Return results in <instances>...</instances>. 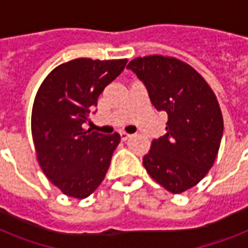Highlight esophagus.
<instances>
[{
    "instance_id": "esophagus-1",
    "label": "esophagus",
    "mask_w": 248,
    "mask_h": 248,
    "mask_svg": "<svg viewBox=\"0 0 248 248\" xmlns=\"http://www.w3.org/2000/svg\"><path fill=\"white\" fill-rule=\"evenodd\" d=\"M130 136H131V135H130V134H127V132H124V131L121 132V139L124 140H124H127Z\"/></svg>"
}]
</instances>
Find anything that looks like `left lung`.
Instances as JSON below:
<instances>
[{
    "instance_id": "left-lung-1",
    "label": "left lung",
    "mask_w": 248,
    "mask_h": 248,
    "mask_svg": "<svg viewBox=\"0 0 248 248\" xmlns=\"http://www.w3.org/2000/svg\"><path fill=\"white\" fill-rule=\"evenodd\" d=\"M127 68L143 81L155 108L169 116L166 134L152 141L144 167L166 190L180 194L215 162L224 130L217 97L194 68L172 56L135 58Z\"/></svg>"
}]
</instances>
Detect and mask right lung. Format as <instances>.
I'll return each instance as SVG.
<instances>
[{"mask_svg":"<svg viewBox=\"0 0 248 248\" xmlns=\"http://www.w3.org/2000/svg\"><path fill=\"white\" fill-rule=\"evenodd\" d=\"M127 59L78 58L54 68L41 83L32 108V138L38 165L68 197L83 200L104 180L120 134L83 128L103 90Z\"/></svg>","mask_w":248,"mask_h":248,"instance_id":"add662e5","label":"right lung"}]
</instances>
